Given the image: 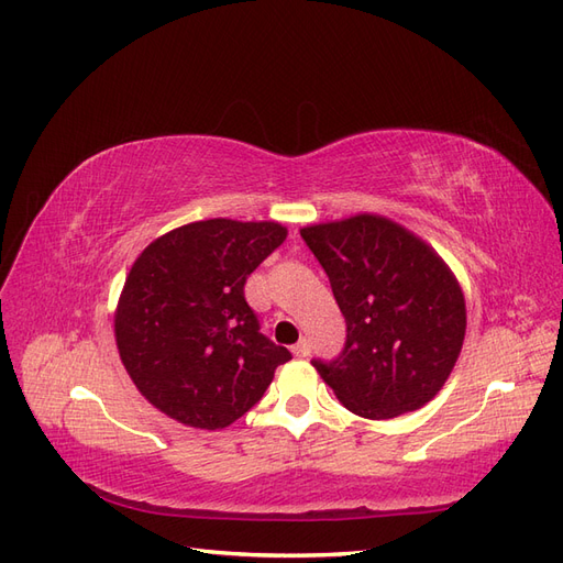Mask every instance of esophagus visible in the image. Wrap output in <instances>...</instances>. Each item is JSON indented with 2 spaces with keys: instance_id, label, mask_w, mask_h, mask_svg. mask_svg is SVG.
Listing matches in <instances>:
<instances>
[{
  "instance_id": "esophagus-1",
  "label": "esophagus",
  "mask_w": 563,
  "mask_h": 563,
  "mask_svg": "<svg viewBox=\"0 0 563 563\" xmlns=\"http://www.w3.org/2000/svg\"><path fill=\"white\" fill-rule=\"evenodd\" d=\"M294 354L300 356V360H302V356H310V343H308V340H300V343H296L294 345Z\"/></svg>"
}]
</instances>
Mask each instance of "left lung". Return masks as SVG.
I'll return each instance as SVG.
<instances>
[{
    "label": "left lung",
    "mask_w": 563,
    "mask_h": 563,
    "mask_svg": "<svg viewBox=\"0 0 563 563\" xmlns=\"http://www.w3.org/2000/svg\"><path fill=\"white\" fill-rule=\"evenodd\" d=\"M347 323L335 360H314L347 411L387 420L444 387L465 340V296L432 246L383 216L302 228Z\"/></svg>",
    "instance_id": "left-lung-1"
}]
</instances>
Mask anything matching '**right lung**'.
<instances>
[{"label":"right lung","instance_id":"right-lung-1","mask_svg":"<svg viewBox=\"0 0 563 563\" xmlns=\"http://www.w3.org/2000/svg\"><path fill=\"white\" fill-rule=\"evenodd\" d=\"M286 240L275 220L211 218L176 228L131 265L114 312L122 364L162 413L223 430L258 404L291 352L261 333L251 272Z\"/></svg>","mask_w":563,"mask_h":563}]
</instances>
